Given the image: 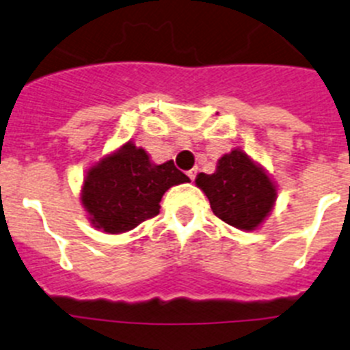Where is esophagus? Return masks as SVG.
<instances>
[{
    "label": "esophagus",
    "mask_w": 350,
    "mask_h": 350,
    "mask_svg": "<svg viewBox=\"0 0 350 350\" xmlns=\"http://www.w3.org/2000/svg\"><path fill=\"white\" fill-rule=\"evenodd\" d=\"M196 175H198V168H193L187 172V177H189L191 180H194V178H196Z\"/></svg>",
    "instance_id": "obj_1"
}]
</instances>
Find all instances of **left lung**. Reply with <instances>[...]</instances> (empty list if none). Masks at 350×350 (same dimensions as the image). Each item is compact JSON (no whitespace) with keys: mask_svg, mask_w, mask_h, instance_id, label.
Here are the masks:
<instances>
[{"mask_svg":"<svg viewBox=\"0 0 350 350\" xmlns=\"http://www.w3.org/2000/svg\"><path fill=\"white\" fill-rule=\"evenodd\" d=\"M194 182L208 198L212 212L242 231L261 228L277 202V184L270 173L242 148L224 154L212 175L198 173Z\"/></svg>","mask_w":350,"mask_h":350,"instance_id":"8db88e82","label":"left lung"}]
</instances>
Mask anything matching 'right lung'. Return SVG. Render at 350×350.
Masks as SVG:
<instances>
[{
    "mask_svg": "<svg viewBox=\"0 0 350 350\" xmlns=\"http://www.w3.org/2000/svg\"><path fill=\"white\" fill-rule=\"evenodd\" d=\"M184 182L189 177L173 161L156 165L145 148L126 142L85 172L80 203L92 228L120 234L154 217L163 194Z\"/></svg>",
    "mask_w": 350,
    "mask_h": 350,
    "instance_id": "1",
    "label": "right lung"
}]
</instances>
